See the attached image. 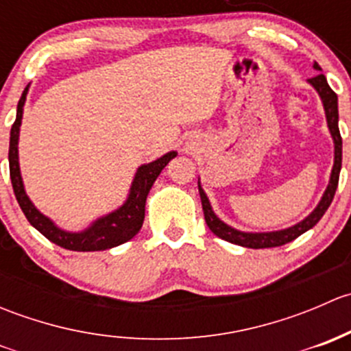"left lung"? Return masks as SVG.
Returning <instances> with one entry per match:
<instances>
[{
  "mask_svg": "<svg viewBox=\"0 0 351 351\" xmlns=\"http://www.w3.org/2000/svg\"><path fill=\"white\" fill-rule=\"evenodd\" d=\"M314 67H316L317 71H321V67L317 62H314ZM309 83L316 88L317 93H319V97H321V100H323L324 110H326L328 127H329V130H331L332 141H335V166H332L331 180H329V185H328L326 192H324L323 198H321L319 205L314 208V212L309 215V217H306L302 222L292 226V228L284 229V231L241 232V231H236V229L229 228L228 224H224V222H222L221 219H219L217 215L212 212V207H210V204H208L207 195H205L204 190H202L200 185H198V193H200L205 222H207L208 229H210V231L214 232L217 238L224 239V241H229L232 244H238V246L253 247V250L282 246V244L293 241V239L299 238L300 234H304V232L309 231L311 228H314V226L321 221V217H323L324 212L328 210L329 205H331L332 197H335L336 189H338L339 169H341V134H339V129H338V97H336L335 91L329 88L324 74H317V76L309 77Z\"/></svg>",
  "mask_w": 351,
  "mask_h": 351,
  "instance_id": "obj_1",
  "label": "left lung"
}]
</instances>
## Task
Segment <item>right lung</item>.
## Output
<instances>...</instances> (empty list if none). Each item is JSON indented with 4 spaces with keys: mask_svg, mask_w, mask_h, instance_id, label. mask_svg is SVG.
<instances>
[{
    "mask_svg": "<svg viewBox=\"0 0 351 351\" xmlns=\"http://www.w3.org/2000/svg\"><path fill=\"white\" fill-rule=\"evenodd\" d=\"M28 86L25 88L22 98L16 107V120L12 125V132H10V176H12L13 192H15L16 200H19L20 207H22L25 217L28 219L32 226L37 229L38 232L45 236L49 241H52L58 246L64 247L71 251H101L108 250V247L119 246V244L132 239L137 232L141 231L144 222V207H146V198L149 193L151 186L162 171L166 165L175 158L176 153L165 154L162 158L156 159L149 165H143L136 173V178L132 182V189H130L129 198L125 204L119 208V210L112 212V214L105 215V217L98 219L93 222L91 228H88L83 232H66L56 228L45 215H42L37 208L34 207L30 200H28L27 193L23 190L22 175H20L19 166V134H20V123H22V113L23 104L27 98Z\"/></svg>",
    "mask_w": 351,
    "mask_h": 351,
    "instance_id": "1",
    "label": "right lung"
}]
</instances>
